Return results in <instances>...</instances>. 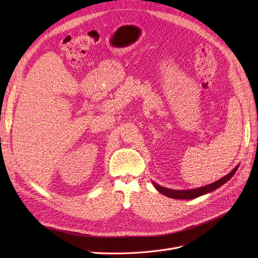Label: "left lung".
Here are the masks:
<instances>
[{
	"instance_id": "obj_1",
	"label": "left lung",
	"mask_w": 258,
	"mask_h": 258,
	"mask_svg": "<svg viewBox=\"0 0 258 258\" xmlns=\"http://www.w3.org/2000/svg\"><path fill=\"white\" fill-rule=\"evenodd\" d=\"M238 167H236L233 169L230 173H228L226 176L222 177L218 179V181L212 183V184H209L206 185L204 187H199V188H195V189H190V190H174V189H169V188H165V187L159 186L157 184L154 183V186L156 187V189H157L159 192H161L162 195H165L167 197L170 198H173V199H194V198H197L201 195H205L207 192H211L215 190L218 187L222 186L224 183H226L227 181H229L230 177L236 173Z\"/></svg>"
}]
</instances>
